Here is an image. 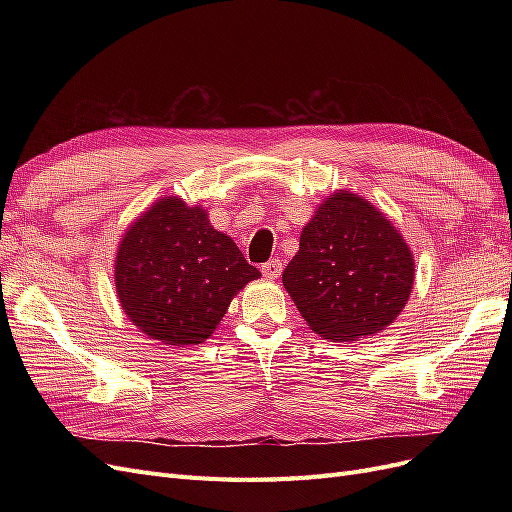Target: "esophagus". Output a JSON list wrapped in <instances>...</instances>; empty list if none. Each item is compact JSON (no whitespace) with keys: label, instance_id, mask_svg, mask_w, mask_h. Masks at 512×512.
<instances>
[{"label":"esophagus","instance_id":"34e87169","mask_svg":"<svg viewBox=\"0 0 512 512\" xmlns=\"http://www.w3.org/2000/svg\"><path fill=\"white\" fill-rule=\"evenodd\" d=\"M280 273H282V262L277 260V258H271L269 262H265V265H262V275H265L267 280H277V277H280Z\"/></svg>","mask_w":512,"mask_h":512}]
</instances>
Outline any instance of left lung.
I'll list each match as a JSON object with an SVG mask.
<instances>
[{
	"instance_id": "left-lung-1",
	"label": "left lung",
	"mask_w": 512,
	"mask_h": 512,
	"mask_svg": "<svg viewBox=\"0 0 512 512\" xmlns=\"http://www.w3.org/2000/svg\"><path fill=\"white\" fill-rule=\"evenodd\" d=\"M282 282L318 335L354 342L399 316L412 290L414 260L374 205L337 192L303 228Z\"/></svg>"
}]
</instances>
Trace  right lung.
I'll use <instances>...</instances> for the list:
<instances>
[{"instance_id": "add662e5", "label": "right lung", "mask_w": 512, "mask_h": 512, "mask_svg": "<svg viewBox=\"0 0 512 512\" xmlns=\"http://www.w3.org/2000/svg\"><path fill=\"white\" fill-rule=\"evenodd\" d=\"M260 277L205 209L162 198L123 237L115 282L121 307L138 329L168 346L207 339L230 299Z\"/></svg>"}]
</instances>
